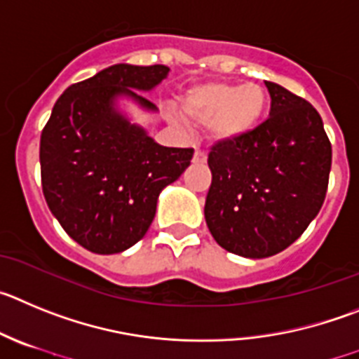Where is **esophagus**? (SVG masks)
Returning a JSON list of instances; mask_svg holds the SVG:
<instances>
[{
	"label": "esophagus",
	"instance_id": "obj_1",
	"mask_svg": "<svg viewBox=\"0 0 359 359\" xmlns=\"http://www.w3.org/2000/svg\"><path fill=\"white\" fill-rule=\"evenodd\" d=\"M193 163H195V164H205V163H208V156H205L203 151L196 150L195 156H193Z\"/></svg>",
	"mask_w": 359,
	"mask_h": 359
}]
</instances>
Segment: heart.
Instances as JSON below:
<instances>
[{
  "instance_id": "b5f03b06",
  "label": "heart",
  "mask_w": 359,
  "mask_h": 359,
  "mask_svg": "<svg viewBox=\"0 0 359 359\" xmlns=\"http://www.w3.org/2000/svg\"><path fill=\"white\" fill-rule=\"evenodd\" d=\"M266 105V91L257 83L203 82L187 89L180 100V112L191 123H208L212 143L227 144L256 130Z\"/></svg>"
}]
</instances>
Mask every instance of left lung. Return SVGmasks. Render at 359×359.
<instances>
[{
	"label": "left lung",
	"mask_w": 359,
	"mask_h": 359,
	"mask_svg": "<svg viewBox=\"0 0 359 359\" xmlns=\"http://www.w3.org/2000/svg\"><path fill=\"white\" fill-rule=\"evenodd\" d=\"M272 109L263 125L209 154L205 224L216 243L250 259L288 248L320 211L331 143L311 103L264 82Z\"/></svg>",
	"instance_id": "obj_1"
}]
</instances>
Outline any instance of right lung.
Instances as JSON below:
<instances>
[{
  "mask_svg": "<svg viewBox=\"0 0 359 359\" xmlns=\"http://www.w3.org/2000/svg\"><path fill=\"white\" fill-rule=\"evenodd\" d=\"M170 67L114 64L73 83L53 105L41 134V179L51 215L79 245L118 254L147 234L157 200L193 157L168 148L132 121L127 103L159 112L151 93Z\"/></svg>",
  "mask_w": 359,
  "mask_h": 359,
  "instance_id": "right-lung-1",
  "label": "right lung"
}]
</instances>
